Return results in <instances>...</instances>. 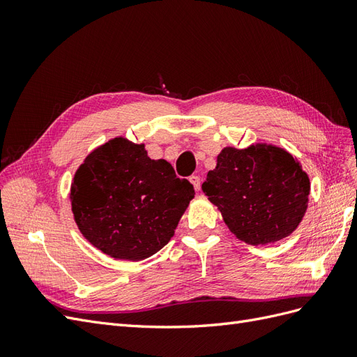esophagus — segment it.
<instances>
[{
  "label": "esophagus",
  "instance_id": "esophagus-1",
  "mask_svg": "<svg viewBox=\"0 0 357 357\" xmlns=\"http://www.w3.org/2000/svg\"><path fill=\"white\" fill-rule=\"evenodd\" d=\"M189 180H190V183L193 185V188H195V190L201 189V178L198 176H192Z\"/></svg>",
  "mask_w": 357,
  "mask_h": 357
}]
</instances>
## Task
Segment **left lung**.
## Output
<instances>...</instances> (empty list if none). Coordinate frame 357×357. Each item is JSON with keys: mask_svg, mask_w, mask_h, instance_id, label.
I'll list each match as a JSON object with an SVG mask.
<instances>
[{"mask_svg": "<svg viewBox=\"0 0 357 357\" xmlns=\"http://www.w3.org/2000/svg\"><path fill=\"white\" fill-rule=\"evenodd\" d=\"M202 190L236 238L265 245L298 228L308 207L310 178L287 150L256 143L225 147Z\"/></svg>", "mask_w": 357, "mask_h": 357, "instance_id": "8db88e82", "label": "left lung"}]
</instances>
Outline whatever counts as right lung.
Wrapping results in <instances>:
<instances>
[{
  "label": "right lung",
  "mask_w": 357,
  "mask_h": 357,
  "mask_svg": "<svg viewBox=\"0 0 357 357\" xmlns=\"http://www.w3.org/2000/svg\"><path fill=\"white\" fill-rule=\"evenodd\" d=\"M195 189L144 144L109 139L86 156L71 183L74 220L93 247L113 259L143 261L164 247Z\"/></svg>",
  "instance_id": "obj_1"
}]
</instances>
